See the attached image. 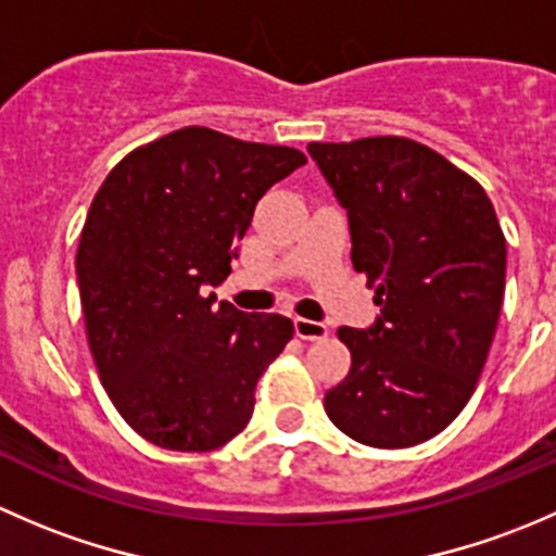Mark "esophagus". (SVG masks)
I'll list each match as a JSON object with an SVG mask.
<instances>
[{"mask_svg":"<svg viewBox=\"0 0 556 556\" xmlns=\"http://www.w3.org/2000/svg\"><path fill=\"white\" fill-rule=\"evenodd\" d=\"M293 328H295V336H299V339H304V341H319V339H325V336H328V325L317 323V319L295 317Z\"/></svg>","mask_w":556,"mask_h":556,"instance_id":"esophagus-1","label":"esophagus"}]
</instances>
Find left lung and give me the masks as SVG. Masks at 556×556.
<instances>
[{
    "label": "left lung",
    "mask_w": 556,
    "mask_h": 556,
    "mask_svg": "<svg viewBox=\"0 0 556 556\" xmlns=\"http://www.w3.org/2000/svg\"><path fill=\"white\" fill-rule=\"evenodd\" d=\"M346 210L352 266L379 317L339 328L352 368L325 392L350 439L403 450L439 435L481 377L506 290V237L484 188L414 139L309 142Z\"/></svg>",
    "instance_id": "8db88e82"
}]
</instances>
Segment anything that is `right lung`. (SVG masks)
Returning <instances> with one entry per match:
<instances>
[{
  "instance_id": "obj_1",
  "label": "right lung",
  "mask_w": 556,
  "mask_h": 556,
  "mask_svg": "<svg viewBox=\"0 0 556 556\" xmlns=\"http://www.w3.org/2000/svg\"><path fill=\"white\" fill-rule=\"evenodd\" d=\"M306 164L282 144L188 126L128 153L99 188L77 247L88 346L142 439L212 452L247 428L255 384L293 339L212 288L231 274L261 195Z\"/></svg>"
}]
</instances>
